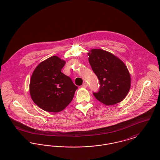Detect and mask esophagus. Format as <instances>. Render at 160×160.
<instances>
[{
  "label": "esophagus",
  "mask_w": 160,
  "mask_h": 160,
  "mask_svg": "<svg viewBox=\"0 0 160 160\" xmlns=\"http://www.w3.org/2000/svg\"><path fill=\"white\" fill-rule=\"evenodd\" d=\"M82 87H83V88H87V87H88V84H87V83H86V82L83 83V85H82Z\"/></svg>",
  "instance_id": "1"
}]
</instances>
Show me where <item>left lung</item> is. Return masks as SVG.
I'll return each instance as SVG.
<instances>
[{
    "mask_svg": "<svg viewBox=\"0 0 160 160\" xmlns=\"http://www.w3.org/2000/svg\"><path fill=\"white\" fill-rule=\"evenodd\" d=\"M88 54L90 64L99 82V90L93 92V95L106 105L122 101L130 88V77L125 64L102 49H92Z\"/></svg>",
    "mask_w": 160,
    "mask_h": 160,
    "instance_id": "obj_1",
    "label": "left lung"
}]
</instances>
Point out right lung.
Segmentation results:
<instances>
[{
	"instance_id": "obj_1",
	"label": "right lung",
	"mask_w": 160,
	"mask_h": 160,
	"mask_svg": "<svg viewBox=\"0 0 160 160\" xmlns=\"http://www.w3.org/2000/svg\"><path fill=\"white\" fill-rule=\"evenodd\" d=\"M65 62L52 56L39 64L32 73L30 92L34 102L42 109L57 112L72 101L78 87L61 72Z\"/></svg>"
}]
</instances>
